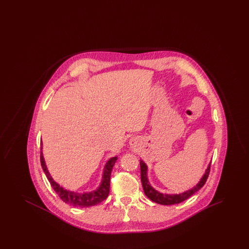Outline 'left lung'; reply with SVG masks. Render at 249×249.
I'll use <instances>...</instances> for the list:
<instances>
[{"mask_svg":"<svg viewBox=\"0 0 249 249\" xmlns=\"http://www.w3.org/2000/svg\"><path fill=\"white\" fill-rule=\"evenodd\" d=\"M211 165V164H210ZM208 166L204 176L202 177L201 181L196 185V187H194L193 189L186 191L184 193L181 194H176V195H168V194H162L160 193L159 191L155 190L148 183V180L146 178V170L147 167L144 164V162L142 160H140V167H141V181H142V189L144 191V194L151 200L155 201L157 203L162 204V205H172V204H177L180 203L182 201H186L187 199H189L190 196H192L194 193H196L199 190H201V188L204 186L207 178L209 177L210 174V167Z\"/></svg>","mask_w":249,"mask_h":249,"instance_id":"8db88e82","label":"left lung"}]
</instances>
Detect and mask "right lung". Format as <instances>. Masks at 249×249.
I'll return each instance as SVG.
<instances>
[{
	"label": "right lung",
	"mask_w": 249,
	"mask_h": 249,
	"mask_svg": "<svg viewBox=\"0 0 249 249\" xmlns=\"http://www.w3.org/2000/svg\"><path fill=\"white\" fill-rule=\"evenodd\" d=\"M118 160L117 157H114L112 159H110L107 163V165L105 167V172H104V176H103V181L101 186L99 187V189L93 191V192H89V193H76V192H71L68 190H64L63 188H61L59 184H57L52 178L50 177L49 173H48L47 166L45 163L43 155L41 152L40 155V161H41V165L42 168L48 178V181L51 185V187L53 188V190H55V192L58 194L60 200L64 201L65 203H68L71 206L74 207H90V206H94L96 204L105 201L108 197L109 194V189H110V178H111V172L113 169V166L115 164L116 160Z\"/></svg>",
	"instance_id": "add662e5"
}]
</instances>
